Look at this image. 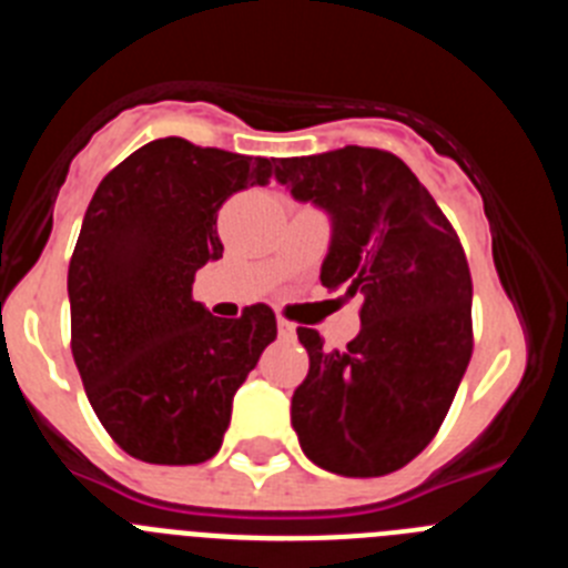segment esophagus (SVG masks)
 Instances as JSON below:
<instances>
[{
	"mask_svg": "<svg viewBox=\"0 0 568 568\" xmlns=\"http://www.w3.org/2000/svg\"><path fill=\"white\" fill-rule=\"evenodd\" d=\"M278 338L281 341H295V327L290 324V321L278 318Z\"/></svg>",
	"mask_w": 568,
	"mask_h": 568,
	"instance_id": "34e87169",
	"label": "esophagus"
}]
</instances>
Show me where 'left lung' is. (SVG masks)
<instances>
[{"label": "left lung", "mask_w": 568, "mask_h": 568, "mask_svg": "<svg viewBox=\"0 0 568 568\" xmlns=\"http://www.w3.org/2000/svg\"><path fill=\"white\" fill-rule=\"evenodd\" d=\"M333 219L321 284L361 298V333L324 349L298 327L310 373L290 418L321 469L378 478L435 438L471 358V275L458 233L398 155L341 148L275 170Z\"/></svg>", "instance_id": "8db88e82"}]
</instances>
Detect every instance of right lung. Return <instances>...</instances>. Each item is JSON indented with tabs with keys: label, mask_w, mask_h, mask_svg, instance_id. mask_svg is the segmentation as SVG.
<instances>
[{
	"label": "right lung",
	"mask_w": 568,
	"mask_h": 568,
	"mask_svg": "<svg viewBox=\"0 0 568 568\" xmlns=\"http://www.w3.org/2000/svg\"><path fill=\"white\" fill-rule=\"evenodd\" d=\"M275 159L168 135L110 170L68 270L70 349L110 438L144 464H204L222 449L233 395L275 341L253 304L215 318L195 270L222 258L215 219L230 195L273 179Z\"/></svg>",
	"instance_id": "add662e5"
}]
</instances>
